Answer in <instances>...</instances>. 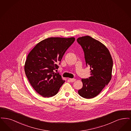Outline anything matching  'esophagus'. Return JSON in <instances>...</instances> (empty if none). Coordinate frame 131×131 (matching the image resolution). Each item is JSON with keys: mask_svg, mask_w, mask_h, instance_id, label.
Returning <instances> with one entry per match:
<instances>
[{"mask_svg": "<svg viewBox=\"0 0 131 131\" xmlns=\"http://www.w3.org/2000/svg\"><path fill=\"white\" fill-rule=\"evenodd\" d=\"M69 80L71 82H74L75 81V79H69Z\"/></svg>", "mask_w": 131, "mask_h": 131, "instance_id": "obj_1", "label": "esophagus"}]
</instances>
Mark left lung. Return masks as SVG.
<instances>
[{"mask_svg":"<svg viewBox=\"0 0 131 131\" xmlns=\"http://www.w3.org/2000/svg\"><path fill=\"white\" fill-rule=\"evenodd\" d=\"M77 41L84 51L86 64L90 66L91 74L89 78L81 79L83 86L78 93L83 98L91 99L100 93L111 80L112 57L104 44L90 36L78 38Z\"/></svg>","mask_w":131,"mask_h":131,"instance_id":"obj_1","label":"left lung"}]
</instances>
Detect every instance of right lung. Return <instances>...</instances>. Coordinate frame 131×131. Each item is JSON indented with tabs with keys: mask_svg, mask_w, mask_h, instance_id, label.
I'll return each mask as SVG.
<instances>
[{
	"mask_svg": "<svg viewBox=\"0 0 131 131\" xmlns=\"http://www.w3.org/2000/svg\"><path fill=\"white\" fill-rule=\"evenodd\" d=\"M74 37H50L38 43L28 54L25 71L34 90L44 97L58 93L65 82L54 71L66 51L75 41Z\"/></svg>",
	"mask_w": 131,
	"mask_h": 131,
	"instance_id": "obj_1",
	"label": "right lung"
}]
</instances>
